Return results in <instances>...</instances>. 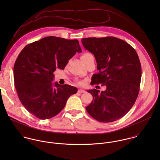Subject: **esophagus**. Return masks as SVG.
<instances>
[{
	"label": "esophagus",
	"instance_id": "esophagus-1",
	"mask_svg": "<svg viewBox=\"0 0 160 160\" xmlns=\"http://www.w3.org/2000/svg\"><path fill=\"white\" fill-rule=\"evenodd\" d=\"M78 92H79V93H85L86 91H84V90H83V89H78Z\"/></svg>",
	"mask_w": 160,
	"mask_h": 160
}]
</instances>
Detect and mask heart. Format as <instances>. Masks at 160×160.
I'll return each mask as SVG.
<instances>
[{"label":"heart","mask_w":160,"mask_h":160,"mask_svg":"<svg viewBox=\"0 0 160 160\" xmlns=\"http://www.w3.org/2000/svg\"><path fill=\"white\" fill-rule=\"evenodd\" d=\"M92 58H93V55H92L91 53H89V52H85L82 54V57H81V58L82 60V61L86 63V62H88L89 59H91ZM79 84L80 85H82V82H79Z\"/></svg>","instance_id":"obj_1"}]
</instances>
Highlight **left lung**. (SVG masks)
Masks as SVG:
<instances>
[{
  "instance_id": "8db88e82",
  "label": "left lung",
  "mask_w": 160,
  "mask_h": 160,
  "mask_svg": "<svg viewBox=\"0 0 160 160\" xmlns=\"http://www.w3.org/2000/svg\"><path fill=\"white\" fill-rule=\"evenodd\" d=\"M81 42L93 54L99 70L92 76V85L101 84L107 88L101 92L88 91L93 97L86 107L88 113L102 122L121 119L132 107L139 92L142 68L136 51L114 37L84 38Z\"/></svg>"
}]
</instances>
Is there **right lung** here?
<instances>
[{
  "mask_svg": "<svg viewBox=\"0 0 160 160\" xmlns=\"http://www.w3.org/2000/svg\"><path fill=\"white\" fill-rule=\"evenodd\" d=\"M81 52L78 40L48 36L24 47L13 68L15 87L25 108L41 119L51 118L65 107L76 88L52 83L53 72L64 69L69 60Z\"/></svg>",
  "mask_w": 160,
  "mask_h": 160,
  "instance_id": "1",
  "label": "right lung"
}]
</instances>
